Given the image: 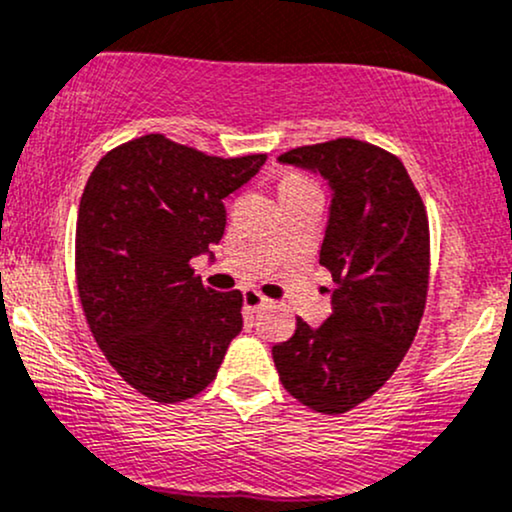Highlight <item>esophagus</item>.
I'll return each mask as SVG.
<instances>
[{
	"mask_svg": "<svg viewBox=\"0 0 512 512\" xmlns=\"http://www.w3.org/2000/svg\"><path fill=\"white\" fill-rule=\"evenodd\" d=\"M271 300H268L266 295H261L258 290H244V307L249 309V312H256V309L261 307H268Z\"/></svg>",
	"mask_w": 512,
	"mask_h": 512,
	"instance_id": "obj_1",
	"label": "esophagus"
}]
</instances>
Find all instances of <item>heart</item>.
Instances as JSON below:
<instances>
[{
	"label": "heart",
	"mask_w": 512,
	"mask_h": 512,
	"mask_svg": "<svg viewBox=\"0 0 512 512\" xmlns=\"http://www.w3.org/2000/svg\"><path fill=\"white\" fill-rule=\"evenodd\" d=\"M307 179H304V176H300V174H287L283 181H280V191H283V188H297V186H307Z\"/></svg>",
	"instance_id": "1"
}]
</instances>
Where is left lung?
Returning <instances> with one entry per match:
<instances>
[{
	"label": "left lung",
	"mask_w": 512,
	"mask_h": 512,
	"mask_svg": "<svg viewBox=\"0 0 512 512\" xmlns=\"http://www.w3.org/2000/svg\"><path fill=\"white\" fill-rule=\"evenodd\" d=\"M278 162L329 181L319 263L333 290L331 317L319 329L297 319L273 363L300 404L336 416L370 399L411 348L428 297L426 205L399 157L353 137L290 149Z\"/></svg>",
	"instance_id": "left-lung-1"
}]
</instances>
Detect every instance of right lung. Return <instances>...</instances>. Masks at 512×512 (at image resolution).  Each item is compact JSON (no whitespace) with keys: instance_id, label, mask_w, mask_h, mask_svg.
Masks as SVG:
<instances>
[{"instance_id":"1","label":"right lung","mask_w":512,"mask_h":512,"mask_svg":"<svg viewBox=\"0 0 512 512\" xmlns=\"http://www.w3.org/2000/svg\"><path fill=\"white\" fill-rule=\"evenodd\" d=\"M266 154L210 157L145 135L101 157L77 217L79 300L113 370L147 399L176 404L217 377L241 331V292L205 287L191 261L225 234V198Z\"/></svg>"}]
</instances>
